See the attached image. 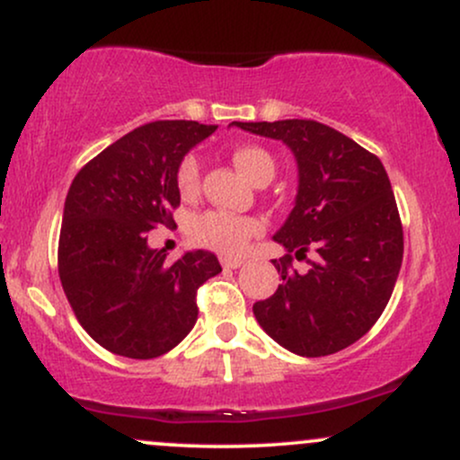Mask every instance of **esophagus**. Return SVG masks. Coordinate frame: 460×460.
<instances>
[{
    "mask_svg": "<svg viewBox=\"0 0 460 460\" xmlns=\"http://www.w3.org/2000/svg\"><path fill=\"white\" fill-rule=\"evenodd\" d=\"M220 263H223L225 268H234V270H235V268H240L244 261L237 260V257H223V260H220Z\"/></svg>",
    "mask_w": 460,
    "mask_h": 460,
    "instance_id": "1",
    "label": "esophagus"
}]
</instances>
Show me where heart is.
<instances>
[{
	"label": "heart",
	"mask_w": 460,
	"mask_h": 460,
	"mask_svg": "<svg viewBox=\"0 0 460 460\" xmlns=\"http://www.w3.org/2000/svg\"><path fill=\"white\" fill-rule=\"evenodd\" d=\"M234 162L244 175L257 186H266L274 177L277 164L272 153L260 145H240L234 149ZM177 192L183 199L194 197L200 186V162L197 153H186L177 164L175 171ZM263 229L261 220L255 216H242L223 212V209H208V212L194 214L188 220V237L192 244L220 255H237L246 248L248 242L260 235Z\"/></svg>",
	"instance_id": "b5f03b06"
}]
</instances>
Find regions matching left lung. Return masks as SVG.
Segmentation results:
<instances>
[{
  "label": "left lung",
  "instance_id": "1",
  "mask_svg": "<svg viewBox=\"0 0 460 460\" xmlns=\"http://www.w3.org/2000/svg\"><path fill=\"white\" fill-rule=\"evenodd\" d=\"M235 125L283 140L298 162L296 205L274 235L288 248L274 260L283 283L252 314L300 357L344 350L381 318L402 266V220L383 162L318 120ZM294 256L308 260L307 271L291 266Z\"/></svg>",
  "mask_w": 460,
  "mask_h": 460
}]
</instances>
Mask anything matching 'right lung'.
<instances>
[{
  "label": "right lung",
  "instance_id": "1",
  "mask_svg": "<svg viewBox=\"0 0 460 460\" xmlns=\"http://www.w3.org/2000/svg\"><path fill=\"white\" fill-rule=\"evenodd\" d=\"M216 125L153 120L84 164L65 200L58 274L84 331L114 355L155 358L188 335L197 292L220 268L214 252L171 261L146 237L172 226L177 164Z\"/></svg>",
  "mask_w": 460,
  "mask_h": 460
}]
</instances>
